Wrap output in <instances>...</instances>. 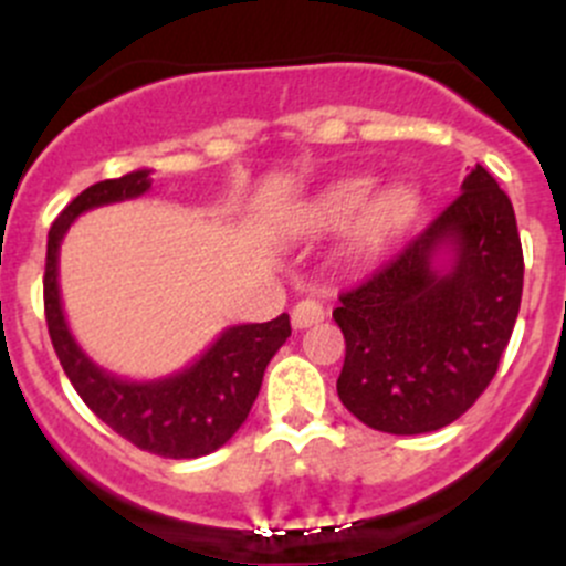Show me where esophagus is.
Returning a JSON list of instances; mask_svg holds the SVG:
<instances>
[{"label":"esophagus","instance_id":"obj_1","mask_svg":"<svg viewBox=\"0 0 566 566\" xmlns=\"http://www.w3.org/2000/svg\"><path fill=\"white\" fill-rule=\"evenodd\" d=\"M325 317V306L315 298H304L293 306V325L295 328H310Z\"/></svg>","mask_w":566,"mask_h":566}]
</instances>
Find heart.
<instances>
[{
    "instance_id": "heart-1",
    "label": "heart",
    "mask_w": 566,
    "mask_h": 566,
    "mask_svg": "<svg viewBox=\"0 0 566 566\" xmlns=\"http://www.w3.org/2000/svg\"><path fill=\"white\" fill-rule=\"evenodd\" d=\"M369 193L367 180H345L331 186L328 191L319 193L315 202L310 205V219L312 227L317 230H336V227L347 224L353 216L358 213V208L364 205ZM416 208V193L408 186H391L384 193L373 199L367 208L361 210L356 221V230H353V243L356 249L369 251L378 243H384V238L389 232L397 230L399 224L408 221V216Z\"/></svg>"
}]
</instances>
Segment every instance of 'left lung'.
Here are the masks:
<instances>
[{"label":"left lung","mask_w":566,"mask_h":566,"mask_svg":"<svg viewBox=\"0 0 566 566\" xmlns=\"http://www.w3.org/2000/svg\"><path fill=\"white\" fill-rule=\"evenodd\" d=\"M443 245L455 265H431ZM523 295L515 210L484 167L462 193L373 276L342 290L345 334L336 391L367 427L419 436L460 419L488 389L510 345Z\"/></svg>","instance_id":"1"}]
</instances>
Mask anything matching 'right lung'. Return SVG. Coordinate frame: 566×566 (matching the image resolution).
<instances>
[{
    "instance_id": "1",
    "label": "right lung",
    "mask_w": 566,
    "mask_h": 566,
    "mask_svg": "<svg viewBox=\"0 0 566 566\" xmlns=\"http://www.w3.org/2000/svg\"><path fill=\"white\" fill-rule=\"evenodd\" d=\"M147 188H150L147 169L123 175L117 180H101L84 188L56 216L45 247V325L67 380L101 421H106L117 436L139 447L142 452L191 460L224 447L247 421L251 405L260 394L268 361L287 342L290 317L279 315L271 323L232 325L197 364L182 369L175 378L156 380V384H128L95 367L65 325L60 284H56V251L78 213L98 205L139 197Z\"/></svg>"
}]
</instances>
